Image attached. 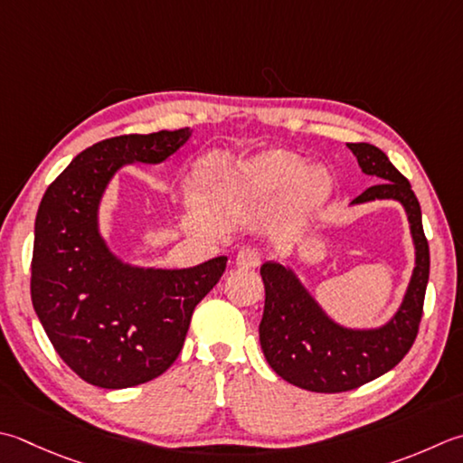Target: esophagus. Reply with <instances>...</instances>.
Wrapping results in <instances>:
<instances>
[{"mask_svg": "<svg viewBox=\"0 0 463 463\" xmlns=\"http://www.w3.org/2000/svg\"><path fill=\"white\" fill-rule=\"evenodd\" d=\"M260 262H262L260 250L252 249V247H242V249L239 250V255H237V265H239V267H244V269H257V267L260 265Z\"/></svg>", "mask_w": 463, "mask_h": 463, "instance_id": "esophagus-1", "label": "esophagus"}]
</instances>
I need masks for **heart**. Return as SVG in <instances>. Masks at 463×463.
Here are the masks:
<instances>
[{
	"label": "heart",
	"instance_id": "heart-1",
	"mask_svg": "<svg viewBox=\"0 0 463 463\" xmlns=\"http://www.w3.org/2000/svg\"><path fill=\"white\" fill-rule=\"evenodd\" d=\"M303 160L293 152L270 150L241 165L208 158L198 172V183L208 194L222 198H257L273 194L293 183ZM295 183V201L301 208H313L331 194V176L321 166L303 170Z\"/></svg>",
	"mask_w": 463,
	"mask_h": 463
}]
</instances>
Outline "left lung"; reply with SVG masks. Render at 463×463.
I'll use <instances>...</instances> for the list:
<instances>
[{"label":"left lung","instance_id":"1","mask_svg":"<svg viewBox=\"0 0 463 463\" xmlns=\"http://www.w3.org/2000/svg\"><path fill=\"white\" fill-rule=\"evenodd\" d=\"M347 148L355 154L365 175L383 180L353 198V203L375 198L400 201L410 216L418 257L402 309L392 323L375 331L339 327L317 307L291 270L277 262L260 267L265 283V311L259 325L262 353L285 382L317 393L351 392L400 364L418 337L430 279V244L410 180L373 144H347Z\"/></svg>","mask_w":463,"mask_h":463}]
</instances>
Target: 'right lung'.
<instances>
[{
	"instance_id": "1",
	"label": "right lung",
	"mask_w": 463,
	"mask_h": 463,
	"mask_svg": "<svg viewBox=\"0 0 463 463\" xmlns=\"http://www.w3.org/2000/svg\"><path fill=\"white\" fill-rule=\"evenodd\" d=\"M190 128L124 134L80 152L53 180L35 216L32 303L53 349L78 377L102 389L152 382L175 364L194 307L226 269L216 257L193 269L122 265L98 234V203L126 162H162Z\"/></svg>"
}]
</instances>
